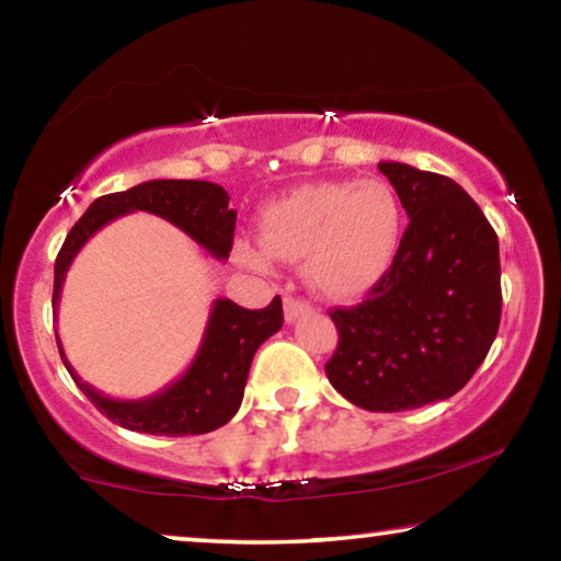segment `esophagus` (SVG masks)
<instances>
[{
	"mask_svg": "<svg viewBox=\"0 0 561 561\" xmlns=\"http://www.w3.org/2000/svg\"><path fill=\"white\" fill-rule=\"evenodd\" d=\"M311 311V304L304 301V299H294V297H284V319L289 321H297L299 317L309 314Z\"/></svg>",
	"mask_w": 561,
	"mask_h": 561,
	"instance_id": "34e87169",
	"label": "esophagus"
}]
</instances>
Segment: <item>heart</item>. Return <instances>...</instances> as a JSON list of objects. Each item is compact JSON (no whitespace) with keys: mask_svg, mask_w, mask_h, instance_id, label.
I'll use <instances>...</instances> for the list:
<instances>
[{"mask_svg":"<svg viewBox=\"0 0 561 561\" xmlns=\"http://www.w3.org/2000/svg\"><path fill=\"white\" fill-rule=\"evenodd\" d=\"M262 242L234 244L237 260L270 270L274 257L299 260L311 291L354 299L374 289L403 240V207L383 180H334L294 187L260 215Z\"/></svg>","mask_w":561,"mask_h":561,"instance_id":"1","label":"heart"}]
</instances>
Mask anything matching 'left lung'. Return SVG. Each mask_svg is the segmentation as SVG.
I'll list each match as a JSON object with an SVG mask.
<instances>
[{
    "mask_svg": "<svg viewBox=\"0 0 561 561\" xmlns=\"http://www.w3.org/2000/svg\"><path fill=\"white\" fill-rule=\"evenodd\" d=\"M408 222L393 267L366 301L334 309L336 391L371 413L445 401L470 381L497 336L500 244L455 180L383 160Z\"/></svg>",
    "mask_w": 561,
    "mask_h": 561,
    "instance_id": "1",
    "label": "left lung"
}]
</instances>
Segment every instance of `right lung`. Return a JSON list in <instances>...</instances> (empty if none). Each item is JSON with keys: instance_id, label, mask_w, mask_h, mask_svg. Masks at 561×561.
Returning <instances> with one entry per match:
<instances>
[{"instance_id": "right-lung-1", "label": "right lung", "mask_w": 561, "mask_h": 561, "mask_svg": "<svg viewBox=\"0 0 561 561\" xmlns=\"http://www.w3.org/2000/svg\"><path fill=\"white\" fill-rule=\"evenodd\" d=\"M130 213H153L163 217L190 240L203 247L215 260H227L232 250L237 213L230 210V195L207 180H148L123 193L103 195L89 205L81 220L66 234L54 264V314L59 311L66 272L76 254L101 227ZM284 324L282 299L274 297L264 309H242L232 299H215L207 319L201 348L187 371L153 396L121 401L81 381L64 354L56 334L59 354L81 393L121 428L150 435H203L217 431L237 413L242 403L247 376L257 348Z\"/></svg>"}]
</instances>
